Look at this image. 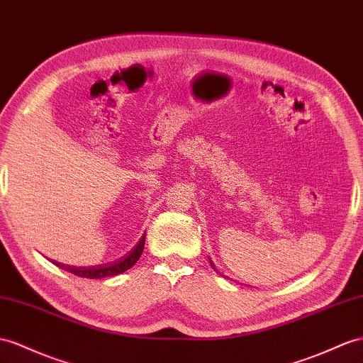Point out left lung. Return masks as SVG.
Returning <instances> with one entry per match:
<instances>
[{"label":"left lung","instance_id":"obj_1","mask_svg":"<svg viewBox=\"0 0 363 363\" xmlns=\"http://www.w3.org/2000/svg\"><path fill=\"white\" fill-rule=\"evenodd\" d=\"M210 264H211V265H213V262H211V261H210Z\"/></svg>","mask_w":363,"mask_h":363}]
</instances>
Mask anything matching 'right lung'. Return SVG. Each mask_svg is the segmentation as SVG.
Wrapping results in <instances>:
<instances>
[{"instance_id":"right-lung-1","label":"right lung","mask_w":363,"mask_h":363,"mask_svg":"<svg viewBox=\"0 0 363 363\" xmlns=\"http://www.w3.org/2000/svg\"><path fill=\"white\" fill-rule=\"evenodd\" d=\"M144 244H145V236H143L141 242H139L132 253H128V256L119 259L118 262H113L110 265H99V267H86V268H79V267H69V265H64L60 262H55L58 267L64 268V270H67L73 274L81 276V277H87V279H102V277H110V276H118L121 273H124L127 270H130L136 262L138 259L141 257L143 255V250H144Z\"/></svg>"}]
</instances>
